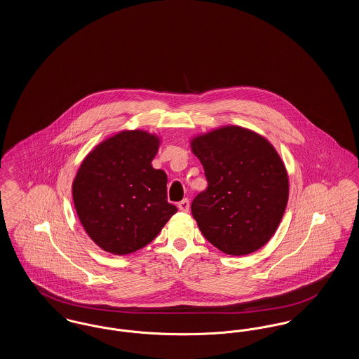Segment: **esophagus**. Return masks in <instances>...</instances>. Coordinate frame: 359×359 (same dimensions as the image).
<instances>
[{
    "label": "esophagus",
    "mask_w": 359,
    "mask_h": 359,
    "mask_svg": "<svg viewBox=\"0 0 359 359\" xmlns=\"http://www.w3.org/2000/svg\"><path fill=\"white\" fill-rule=\"evenodd\" d=\"M177 207H179V210H180V211H183V212H188V210H189V202H188V199H183L182 202H179V203H177Z\"/></svg>",
    "instance_id": "34e87169"
}]
</instances>
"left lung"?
I'll return each mask as SVG.
<instances>
[{
  "label": "left lung",
  "mask_w": 359,
  "mask_h": 359,
  "mask_svg": "<svg viewBox=\"0 0 359 359\" xmlns=\"http://www.w3.org/2000/svg\"><path fill=\"white\" fill-rule=\"evenodd\" d=\"M207 188L192 201V217L221 252L245 256L272 238L288 203V173L273 145L256 132L223 126L191 140Z\"/></svg>",
  "instance_id": "1"
}]
</instances>
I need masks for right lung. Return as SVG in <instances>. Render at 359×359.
Returning <instances> with one entry per match:
<instances>
[{
  "label": "right lung",
  "mask_w": 359,
  "mask_h": 359,
  "mask_svg": "<svg viewBox=\"0 0 359 359\" xmlns=\"http://www.w3.org/2000/svg\"><path fill=\"white\" fill-rule=\"evenodd\" d=\"M160 138L122 130L82 161L72 199L86 233L104 252L125 256L152 242L177 211L167 201V173L152 160Z\"/></svg>",
  "instance_id": "obj_1"
}]
</instances>
